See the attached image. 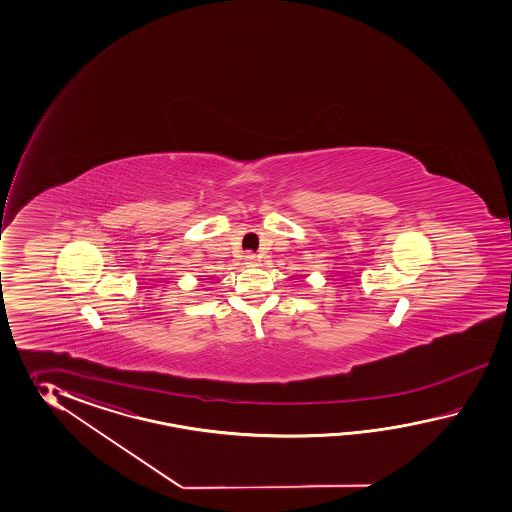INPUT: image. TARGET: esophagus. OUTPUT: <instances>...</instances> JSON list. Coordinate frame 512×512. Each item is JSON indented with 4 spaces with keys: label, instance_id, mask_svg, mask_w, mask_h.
Segmentation results:
<instances>
[{
    "label": "esophagus",
    "instance_id": "34e87169",
    "mask_svg": "<svg viewBox=\"0 0 512 512\" xmlns=\"http://www.w3.org/2000/svg\"><path fill=\"white\" fill-rule=\"evenodd\" d=\"M243 258H245V263H247V265H254V263H256V256H254V254H252V252H247V254H245V256H243Z\"/></svg>",
    "mask_w": 512,
    "mask_h": 512
}]
</instances>
